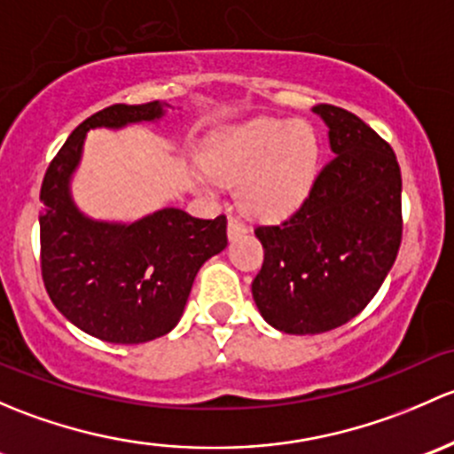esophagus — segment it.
I'll return each instance as SVG.
<instances>
[{"label":"esophagus","instance_id":"1","mask_svg":"<svg viewBox=\"0 0 454 454\" xmlns=\"http://www.w3.org/2000/svg\"><path fill=\"white\" fill-rule=\"evenodd\" d=\"M245 233H247V225L240 221V218H233V216L229 218V223H227L229 240H236V238L245 236Z\"/></svg>","mask_w":454,"mask_h":454}]
</instances>
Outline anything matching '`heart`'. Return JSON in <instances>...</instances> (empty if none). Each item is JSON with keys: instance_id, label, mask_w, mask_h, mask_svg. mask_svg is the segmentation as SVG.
Here are the masks:
<instances>
[{"instance_id": "1", "label": "heart", "mask_w": 454, "mask_h": 454, "mask_svg": "<svg viewBox=\"0 0 454 454\" xmlns=\"http://www.w3.org/2000/svg\"><path fill=\"white\" fill-rule=\"evenodd\" d=\"M317 157L319 144L310 126L262 118L214 135L200 161L209 179L238 184V203L251 216L282 218L310 192Z\"/></svg>"}]
</instances>
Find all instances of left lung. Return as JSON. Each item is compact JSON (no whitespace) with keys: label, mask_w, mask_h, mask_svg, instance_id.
<instances>
[{"label":"left lung","mask_w":454,"mask_h":454,"mask_svg":"<svg viewBox=\"0 0 454 454\" xmlns=\"http://www.w3.org/2000/svg\"><path fill=\"white\" fill-rule=\"evenodd\" d=\"M328 126L332 157L301 207L258 227L264 264L251 284L260 315L286 334H321L372 301L402 240L395 153L349 111L312 106Z\"/></svg>","instance_id":"obj_1"}]
</instances>
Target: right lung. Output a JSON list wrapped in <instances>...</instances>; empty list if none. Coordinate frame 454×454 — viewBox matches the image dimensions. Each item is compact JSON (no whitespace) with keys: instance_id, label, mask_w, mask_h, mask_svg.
<instances>
[{"instance_id":"right-lung-1","label":"right lung","mask_w":454,"mask_h":454,"mask_svg":"<svg viewBox=\"0 0 454 454\" xmlns=\"http://www.w3.org/2000/svg\"><path fill=\"white\" fill-rule=\"evenodd\" d=\"M170 105H114L78 126L41 185V273L60 315L106 343L168 334L184 315L196 273L227 247V218L163 207L133 223L93 221L72 199V176L91 129L159 122Z\"/></svg>"}]
</instances>
